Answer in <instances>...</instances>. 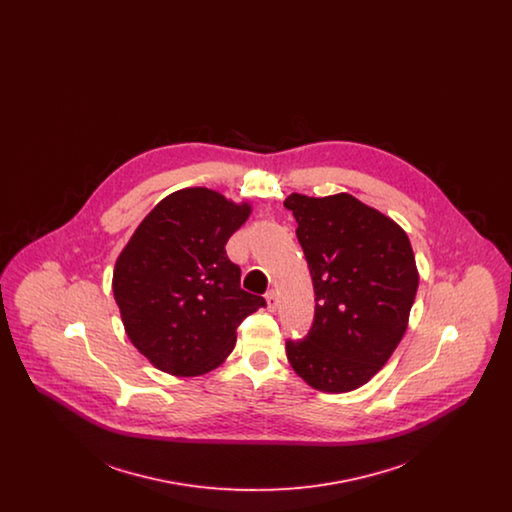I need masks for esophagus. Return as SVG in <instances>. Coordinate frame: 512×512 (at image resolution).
Returning <instances> with one entry per match:
<instances>
[{
	"mask_svg": "<svg viewBox=\"0 0 512 512\" xmlns=\"http://www.w3.org/2000/svg\"><path fill=\"white\" fill-rule=\"evenodd\" d=\"M267 305L270 311H276V309H278V305H280V299H278V292L270 290V292L267 293Z\"/></svg>",
	"mask_w": 512,
	"mask_h": 512,
	"instance_id": "34e87169",
	"label": "esophagus"
}]
</instances>
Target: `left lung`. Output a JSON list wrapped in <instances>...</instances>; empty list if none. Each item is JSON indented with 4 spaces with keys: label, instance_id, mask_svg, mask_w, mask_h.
Returning <instances> with one entry per match:
<instances>
[{
    "label": "left lung",
    "instance_id": "obj_1",
    "mask_svg": "<svg viewBox=\"0 0 512 512\" xmlns=\"http://www.w3.org/2000/svg\"><path fill=\"white\" fill-rule=\"evenodd\" d=\"M317 295L303 340L286 341L293 370L315 390L353 391L366 384L399 345L418 288L413 247L390 217L349 194H292Z\"/></svg>",
    "mask_w": 512,
    "mask_h": 512
}]
</instances>
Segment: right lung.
Wrapping results in <instances>:
<instances>
[{"instance_id": "obj_1", "label": "right lung", "mask_w": 512, "mask_h": 512, "mask_svg": "<svg viewBox=\"0 0 512 512\" xmlns=\"http://www.w3.org/2000/svg\"><path fill=\"white\" fill-rule=\"evenodd\" d=\"M251 213L209 188L159 201L122 249L113 293L126 336L155 368L201 376L230 355L236 328L267 301L240 288L224 245Z\"/></svg>"}]
</instances>
